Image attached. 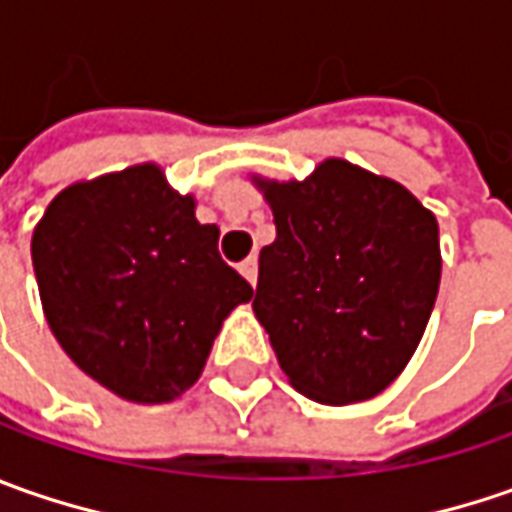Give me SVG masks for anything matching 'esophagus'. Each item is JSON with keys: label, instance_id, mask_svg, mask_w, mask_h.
I'll use <instances>...</instances> for the list:
<instances>
[{"label": "esophagus", "instance_id": "esophagus-1", "mask_svg": "<svg viewBox=\"0 0 512 512\" xmlns=\"http://www.w3.org/2000/svg\"><path fill=\"white\" fill-rule=\"evenodd\" d=\"M239 270H242V276H245L250 285H256V279H259V259L256 256H247L245 262L239 265Z\"/></svg>", "mask_w": 512, "mask_h": 512}]
</instances>
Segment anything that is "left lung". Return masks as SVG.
Here are the masks:
<instances>
[{"label": "left lung", "instance_id": "1", "mask_svg": "<svg viewBox=\"0 0 512 512\" xmlns=\"http://www.w3.org/2000/svg\"><path fill=\"white\" fill-rule=\"evenodd\" d=\"M276 239L253 313L302 396L356 404L399 379L442 282L439 222L396 179L330 156L307 179L253 173Z\"/></svg>", "mask_w": 512, "mask_h": 512}]
</instances>
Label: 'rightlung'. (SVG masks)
<instances>
[{
    "label": "right lung",
    "mask_w": 512,
    "mask_h": 512,
    "mask_svg": "<svg viewBox=\"0 0 512 512\" xmlns=\"http://www.w3.org/2000/svg\"><path fill=\"white\" fill-rule=\"evenodd\" d=\"M50 330L93 382L165 404L199 382L213 339L253 287L219 256V227L156 162L73 182L33 227Z\"/></svg>",
    "instance_id": "1"
}]
</instances>
